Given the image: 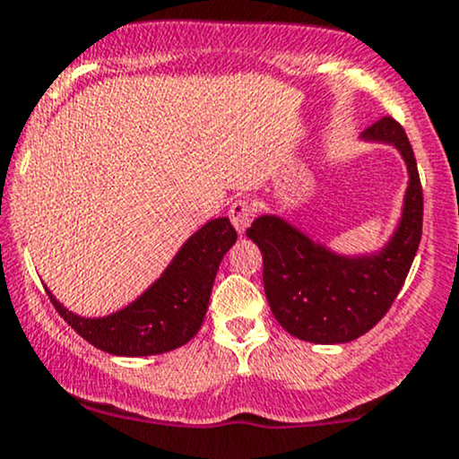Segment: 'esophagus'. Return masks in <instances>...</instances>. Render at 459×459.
<instances>
[{"label":"esophagus","instance_id":"obj_1","mask_svg":"<svg viewBox=\"0 0 459 459\" xmlns=\"http://www.w3.org/2000/svg\"><path fill=\"white\" fill-rule=\"evenodd\" d=\"M252 215H255V207H252L247 200H237V203L230 204L229 218H230V222H233L235 230L239 235L246 233V229L252 222Z\"/></svg>","mask_w":459,"mask_h":459}]
</instances>
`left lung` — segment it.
<instances>
[{
	"mask_svg": "<svg viewBox=\"0 0 459 459\" xmlns=\"http://www.w3.org/2000/svg\"><path fill=\"white\" fill-rule=\"evenodd\" d=\"M360 140L397 149L408 170L402 215L386 244L341 255L276 213L259 215L247 229L261 247L263 284L273 317L308 343H350L371 330L391 308L419 250L423 189L408 135L386 116L362 131Z\"/></svg>",
	"mask_w": 459,
	"mask_h": 459,
	"instance_id": "left-lung-1",
	"label": "left lung"
}]
</instances>
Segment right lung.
Here are the masks:
<instances>
[{"label":"right lung","instance_id":"obj_1","mask_svg":"<svg viewBox=\"0 0 459 459\" xmlns=\"http://www.w3.org/2000/svg\"><path fill=\"white\" fill-rule=\"evenodd\" d=\"M237 233L229 218L203 224L134 302L103 317L73 313L47 289L57 313L79 336L114 356H155L186 345L209 308L215 273Z\"/></svg>","mask_w":459,"mask_h":459}]
</instances>
